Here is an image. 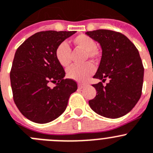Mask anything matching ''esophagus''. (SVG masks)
<instances>
[{
    "label": "esophagus",
    "mask_w": 153,
    "mask_h": 153,
    "mask_svg": "<svg viewBox=\"0 0 153 153\" xmlns=\"http://www.w3.org/2000/svg\"><path fill=\"white\" fill-rule=\"evenodd\" d=\"M85 86H86V85H85L84 83H78V88L80 89H83V88L85 87Z\"/></svg>",
    "instance_id": "34e87169"
}]
</instances>
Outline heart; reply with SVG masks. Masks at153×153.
<instances>
[{"mask_svg":"<svg viewBox=\"0 0 153 153\" xmlns=\"http://www.w3.org/2000/svg\"><path fill=\"white\" fill-rule=\"evenodd\" d=\"M73 43L76 46L86 51V58L95 61L98 58V51L96 50V43L93 39L86 35L81 34L73 39ZM55 57L57 62L63 67H67L71 64V48L66 42L58 45L55 50ZM94 67L89 63L82 65H74L67 71V77L78 82H84L92 75Z\"/></svg>","mask_w":153,"mask_h":153,"instance_id":"b5f03b06","label":"heart"}]
</instances>
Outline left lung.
<instances>
[{
	"instance_id": "obj_1",
	"label": "left lung",
	"mask_w": 153,
	"mask_h": 153,
	"mask_svg": "<svg viewBox=\"0 0 153 153\" xmlns=\"http://www.w3.org/2000/svg\"><path fill=\"white\" fill-rule=\"evenodd\" d=\"M102 48V58L93 77L109 79L103 86L94 84L96 96L89 101L94 111L108 118H118L136 105L142 94L144 68L138 50L124 35L108 29L86 32Z\"/></svg>"
}]
</instances>
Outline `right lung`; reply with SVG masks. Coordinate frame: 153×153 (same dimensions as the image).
<instances>
[{"mask_svg":"<svg viewBox=\"0 0 153 153\" xmlns=\"http://www.w3.org/2000/svg\"><path fill=\"white\" fill-rule=\"evenodd\" d=\"M76 31L49 30L28 38L17 48L10 78L13 100L25 117L38 124L51 122L65 111L77 84L64 79L65 71L55 57L58 45ZM50 82L56 86L50 88Z\"/></svg>","mask_w":153,"mask_h":153,"instance_id":"right-lung-1","label":"right lung"}]
</instances>
